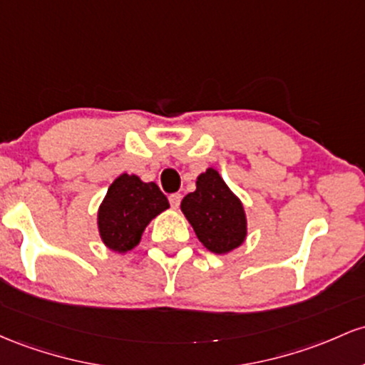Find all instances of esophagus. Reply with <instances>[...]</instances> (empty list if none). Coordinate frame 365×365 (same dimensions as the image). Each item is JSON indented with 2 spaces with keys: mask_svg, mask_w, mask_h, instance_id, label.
<instances>
[{
  "mask_svg": "<svg viewBox=\"0 0 365 365\" xmlns=\"http://www.w3.org/2000/svg\"><path fill=\"white\" fill-rule=\"evenodd\" d=\"M181 193H172L170 196H169V202H170V207L172 208H178L179 205H181Z\"/></svg>",
  "mask_w": 365,
  "mask_h": 365,
  "instance_id": "obj_1",
  "label": "esophagus"
}]
</instances>
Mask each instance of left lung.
Here are the masks:
<instances>
[{"label": "left lung", "instance_id": "obj_1", "mask_svg": "<svg viewBox=\"0 0 365 365\" xmlns=\"http://www.w3.org/2000/svg\"><path fill=\"white\" fill-rule=\"evenodd\" d=\"M181 210L210 252L227 253L245 241L247 217L243 205L214 169L198 175L196 191L184 196Z\"/></svg>", "mask_w": 365, "mask_h": 365}]
</instances>
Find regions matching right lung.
I'll return each mask as SVG.
<instances>
[{"mask_svg": "<svg viewBox=\"0 0 365 365\" xmlns=\"http://www.w3.org/2000/svg\"><path fill=\"white\" fill-rule=\"evenodd\" d=\"M165 208H169V200L157 184L122 174L108 187L98 212L101 240L118 253L133 250L150 220Z\"/></svg>", "mask_w": 365, "mask_h": 365, "instance_id": "add662e5", "label": "right lung"}]
</instances>
